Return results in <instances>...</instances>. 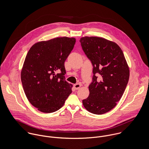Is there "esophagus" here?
<instances>
[{"label": "esophagus", "instance_id": "1", "mask_svg": "<svg viewBox=\"0 0 149 149\" xmlns=\"http://www.w3.org/2000/svg\"><path fill=\"white\" fill-rule=\"evenodd\" d=\"M73 86H74V89H76V90H77V89H79L80 87H81V84H74V85H73Z\"/></svg>", "mask_w": 149, "mask_h": 149}]
</instances>
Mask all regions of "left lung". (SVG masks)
I'll list each match as a JSON object with an SVG mask.
<instances>
[{
    "label": "left lung",
    "instance_id": "1",
    "mask_svg": "<svg viewBox=\"0 0 149 149\" xmlns=\"http://www.w3.org/2000/svg\"><path fill=\"white\" fill-rule=\"evenodd\" d=\"M80 42L93 74L83 106L93 114L105 113L116 106L127 85L130 70L126 60L116 43L96 37H83Z\"/></svg>",
    "mask_w": 149,
    "mask_h": 149
}]
</instances>
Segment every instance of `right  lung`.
I'll return each instance as SVG.
<instances>
[{
	"label": "right lung",
	"instance_id": "1",
	"mask_svg": "<svg viewBox=\"0 0 149 149\" xmlns=\"http://www.w3.org/2000/svg\"><path fill=\"white\" fill-rule=\"evenodd\" d=\"M75 42L74 38H56L35 43L27 54L22 84L28 100L42 112L60 109L72 93V85L64 76V63Z\"/></svg>",
	"mask_w": 149,
	"mask_h": 149
}]
</instances>
